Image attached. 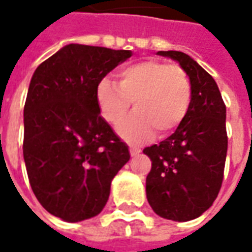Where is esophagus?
Segmentation results:
<instances>
[{"instance_id": "1", "label": "esophagus", "mask_w": 252, "mask_h": 252, "mask_svg": "<svg viewBox=\"0 0 252 252\" xmlns=\"http://www.w3.org/2000/svg\"><path fill=\"white\" fill-rule=\"evenodd\" d=\"M129 153H131V157H136V155H139V154L142 153V151H140V148L131 147L129 148Z\"/></svg>"}]
</instances>
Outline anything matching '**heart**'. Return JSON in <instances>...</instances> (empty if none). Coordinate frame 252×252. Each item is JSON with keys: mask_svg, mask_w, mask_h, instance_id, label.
<instances>
[{"mask_svg": "<svg viewBox=\"0 0 252 252\" xmlns=\"http://www.w3.org/2000/svg\"><path fill=\"white\" fill-rule=\"evenodd\" d=\"M119 85L102 78L95 88L99 110L115 124L131 108L135 112L116 126L126 142L140 144L170 133L184 123L191 105V82L184 68L159 61H142L121 67Z\"/></svg>", "mask_w": 252, "mask_h": 252, "instance_id": "b5f03b06", "label": "heart"}]
</instances>
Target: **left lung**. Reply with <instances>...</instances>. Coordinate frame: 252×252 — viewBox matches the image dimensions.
Instances as JSON below:
<instances>
[{"label": "left lung", "instance_id": "obj_1", "mask_svg": "<svg viewBox=\"0 0 252 252\" xmlns=\"http://www.w3.org/2000/svg\"><path fill=\"white\" fill-rule=\"evenodd\" d=\"M180 63L191 82V105L184 123L159 144L143 150L151 159L146 178L148 204L158 216L189 221L216 200L227 158V110L215 79L181 51H158Z\"/></svg>", "mask_w": 252, "mask_h": 252}]
</instances>
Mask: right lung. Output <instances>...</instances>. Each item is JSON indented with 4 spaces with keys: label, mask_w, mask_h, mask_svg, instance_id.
I'll use <instances>...</instances> for the list:
<instances>
[{
    "label": "right lung",
    "mask_w": 252,
    "mask_h": 252,
    "mask_svg": "<svg viewBox=\"0 0 252 252\" xmlns=\"http://www.w3.org/2000/svg\"><path fill=\"white\" fill-rule=\"evenodd\" d=\"M132 51L67 44L37 67L24 106L23 154L41 206L67 222L97 216L129 150L101 117L95 88Z\"/></svg>",
    "instance_id": "add662e5"
}]
</instances>
